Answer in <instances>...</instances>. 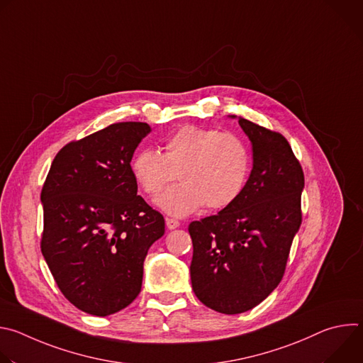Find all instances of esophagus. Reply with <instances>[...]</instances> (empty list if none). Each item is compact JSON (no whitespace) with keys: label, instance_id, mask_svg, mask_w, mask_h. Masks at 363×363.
Masks as SVG:
<instances>
[{"label":"esophagus","instance_id":"1","mask_svg":"<svg viewBox=\"0 0 363 363\" xmlns=\"http://www.w3.org/2000/svg\"><path fill=\"white\" fill-rule=\"evenodd\" d=\"M165 221H167V227H168L169 230H175V228H178V227L181 225V223H179L178 220H175V218H169V217H167V218H165Z\"/></svg>","mask_w":363,"mask_h":363}]
</instances>
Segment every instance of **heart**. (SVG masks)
Segmentation results:
<instances>
[{"label": "heart", "mask_w": 363, "mask_h": 363, "mask_svg": "<svg viewBox=\"0 0 363 363\" xmlns=\"http://www.w3.org/2000/svg\"><path fill=\"white\" fill-rule=\"evenodd\" d=\"M250 169V155L244 140L231 132L185 125L164 143V153L142 149L132 160V174L139 188L157 198L171 216H188L202 205L217 211L230 206L241 194Z\"/></svg>", "instance_id": "1"}]
</instances>
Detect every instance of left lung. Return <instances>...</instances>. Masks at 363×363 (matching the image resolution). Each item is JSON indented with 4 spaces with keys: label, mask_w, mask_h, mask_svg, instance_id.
I'll return each instance as SVG.
<instances>
[{
    "label": "left lung",
    "mask_w": 363,
    "mask_h": 363,
    "mask_svg": "<svg viewBox=\"0 0 363 363\" xmlns=\"http://www.w3.org/2000/svg\"><path fill=\"white\" fill-rule=\"evenodd\" d=\"M252 143V169L240 196L216 216L188 227L195 296L218 313L260 304L281 281L301 224L304 174L287 139L238 119Z\"/></svg>",
    "instance_id": "1"
}]
</instances>
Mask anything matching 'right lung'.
<instances>
[{"mask_svg": "<svg viewBox=\"0 0 363 363\" xmlns=\"http://www.w3.org/2000/svg\"><path fill=\"white\" fill-rule=\"evenodd\" d=\"M147 123L121 122L65 145L41 189V252L63 296L108 316L140 293L143 260L165 220L138 195L130 161Z\"/></svg>", "mask_w": 363, "mask_h": 363, "instance_id": "1", "label": "right lung"}]
</instances>
